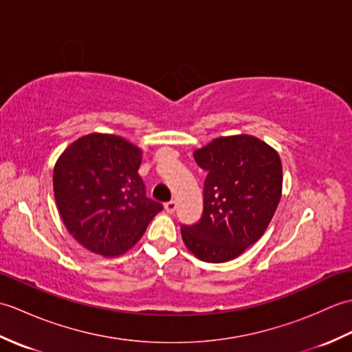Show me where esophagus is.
Masks as SVG:
<instances>
[{"instance_id": "obj_1", "label": "esophagus", "mask_w": 352, "mask_h": 352, "mask_svg": "<svg viewBox=\"0 0 352 352\" xmlns=\"http://www.w3.org/2000/svg\"><path fill=\"white\" fill-rule=\"evenodd\" d=\"M164 210H166L170 214L174 213L177 210V203H175V201H169V203L164 204Z\"/></svg>"}]
</instances>
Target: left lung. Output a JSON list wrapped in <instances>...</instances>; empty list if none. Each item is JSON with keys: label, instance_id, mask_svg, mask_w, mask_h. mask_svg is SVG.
<instances>
[{"label": "left lung", "instance_id": "1", "mask_svg": "<svg viewBox=\"0 0 352 352\" xmlns=\"http://www.w3.org/2000/svg\"><path fill=\"white\" fill-rule=\"evenodd\" d=\"M207 170L203 218L182 228L193 256L207 263H226L241 256L265 234L283 190L281 159L251 134L216 138L193 151Z\"/></svg>", "mask_w": 352, "mask_h": 352}]
</instances>
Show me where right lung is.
Listing matches in <instances>:
<instances>
[{"label": "right lung", "mask_w": 352, "mask_h": 352, "mask_svg": "<svg viewBox=\"0 0 352 352\" xmlns=\"http://www.w3.org/2000/svg\"><path fill=\"white\" fill-rule=\"evenodd\" d=\"M140 163L139 146L107 133L78 138L57 159L52 189L58 213L86 250L122 256L162 212L163 206L145 195Z\"/></svg>", "instance_id": "right-lung-1"}]
</instances>
